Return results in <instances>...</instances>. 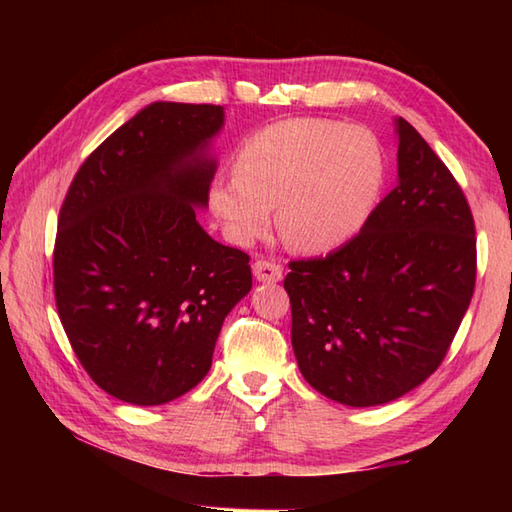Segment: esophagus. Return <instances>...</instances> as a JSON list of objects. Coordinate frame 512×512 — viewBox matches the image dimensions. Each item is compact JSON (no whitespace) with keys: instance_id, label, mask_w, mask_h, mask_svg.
I'll list each match as a JSON object with an SVG mask.
<instances>
[{"instance_id":"34e87169","label":"esophagus","mask_w":512,"mask_h":512,"mask_svg":"<svg viewBox=\"0 0 512 512\" xmlns=\"http://www.w3.org/2000/svg\"><path fill=\"white\" fill-rule=\"evenodd\" d=\"M253 273H255L257 281L270 284V281H281V277H284V268L275 262H268V259H257L253 266Z\"/></svg>"}]
</instances>
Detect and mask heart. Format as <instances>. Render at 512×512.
Masks as SVG:
<instances>
[{
  "label": "heart",
  "instance_id": "heart-1",
  "mask_svg": "<svg viewBox=\"0 0 512 512\" xmlns=\"http://www.w3.org/2000/svg\"><path fill=\"white\" fill-rule=\"evenodd\" d=\"M385 158L363 127L328 118H286L250 134L237 149L235 173L211 184V209L237 244L262 237L273 222L301 253H328L372 213Z\"/></svg>",
  "mask_w": 512,
  "mask_h": 512
}]
</instances>
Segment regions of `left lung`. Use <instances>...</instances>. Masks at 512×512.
Wrapping results in <instances>:
<instances>
[{
	"label": "left lung",
	"mask_w": 512,
	"mask_h": 512,
	"mask_svg": "<svg viewBox=\"0 0 512 512\" xmlns=\"http://www.w3.org/2000/svg\"><path fill=\"white\" fill-rule=\"evenodd\" d=\"M398 184L361 233L295 259L284 288L303 378L336 402L374 407L424 383L447 356L475 290V222L427 140L396 121Z\"/></svg>",
	"instance_id": "8db88e82"
}]
</instances>
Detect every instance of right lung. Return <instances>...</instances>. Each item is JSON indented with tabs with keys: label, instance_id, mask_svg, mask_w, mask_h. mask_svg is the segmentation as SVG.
<instances>
[{
	"label": "right lung",
	"instance_id": "1",
	"mask_svg": "<svg viewBox=\"0 0 512 512\" xmlns=\"http://www.w3.org/2000/svg\"><path fill=\"white\" fill-rule=\"evenodd\" d=\"M220 105L151 103L76 171L54 239V301L72 350L107 394L140 407L211 369L226 314L253 286L250 257L195 220L209 202Z\"/></svg>",
	"mask_w": 512,
	"mask_h": 512
}]
</instances>
